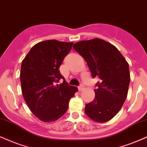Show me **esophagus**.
I'll return each instance as SVG.
<instances>
[{
	"label": "esophagus",
	"instance_id": "obj_1",
	"mask_svg": "<svg viewBox=\"0 0 147 147\" xmlns=\"http://www.w3.org/2000/svg\"><path fill=\"white\" fill-rule=\"evenodd\" d=\"M84 89V85L81 84L80 86H78V90H80V91H82V90H83Z\"/></svg>",
	"mask_w": 147,
	"mask_h": 147
}]
</instances>
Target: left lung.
I'll use <instances>...</instances> for the list:
<instances>
[{
    "instance_id": "left-lung-1",
    "label": "left lung",
    "mask_w": 147,
    "mask_h": 147,
    "mask_svg": "<svg viewBox=\"0 0 147 147\" xmlns=\"http://www.w3.org/2000/svg\"><path fill=\"white\" fill-rule=\"evenodd\" d=\"M73 48L86 61L92 77L100 79L94 89L95 99L86 104L85 113L95 122H107L120 111L127 98L128 63L115 46L99 38L80 41Z\"/></svg>"
}]
</instances>
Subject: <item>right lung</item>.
I'll return each instance as SVG.
<instances>
[{
    "label": "right lung",
    "instance_id": "obj_1",
    "mask_svg": "<svg viewBox=\"0 0 147 147\" xmlns=\"http://www.w3.org/2000/svg\"><path fill=\"white\" fill-rule=\"evenodd\" d=\"M73 44L55 39L41 41L32 46L22 62L24 99L32 114L43 122H52L62 117L78 91L77 87L67 84L59 71ZM61 79L63 82L57 84Z\"/></svg>",
    "mask_w": 147,
    "mask_h": 147
}]
</instances>
